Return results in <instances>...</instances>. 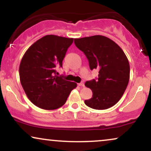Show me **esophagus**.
Listing matches in <instances>:
<instances>
[{
  "mask_svg": "<svg viewBox=\"0 0 151 151\" xmlns=\"http://www.w3.org/2000/svg\"><path fill=\"white\" fill-rule=\"evenodd\" d=\"M78 85H79V86H81V87H84V83L83 82V81H81V83H79V84H78Z\"/></svg>",
  "mask_w": 151,
  "mask_h": 151,
  "instance_id": "esophagus-1",
  "label": "esophagus"
}]
</instances>
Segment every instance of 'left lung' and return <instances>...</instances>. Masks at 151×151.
Here are the masks:
<instances>
[{
    "instance_id": "obj_1",
    "label": "left lung",
    "mask_w": 151,
    "mask_h": 151,
    "mask_svg": "<svg viewBox=\"0 0 151 151\" xmlns=\"http://www.w3.org/2000/svg\"><path fill=\"white\" fill-rule=\"evenodd\" d=\"M74 44L89 60L90 70L97 69L98 79L86 81L92 97L85 100L87 106L104 110L113 106L122 97L130 78L127 57L115 42L102 35L74 39Z\"/></svg>"
}]
</instances>
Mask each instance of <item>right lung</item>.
<instances>
[{"instance_id":"1","label":"right lung","mask_w":151,"mask_h":151,"mask_svg":"<svg viewBox=\"0 0 151 151\" xmlns=\"http://www.w3.org/2000/svg\"><path fill=\"white\" fill-rule=\"evenodd\" d=\"M74 38L48 35L31 45L22 57L19 67L22 88L33 104L54 110L65 104L75 82L56 75Z\"/></svg>"}]
</instances>
